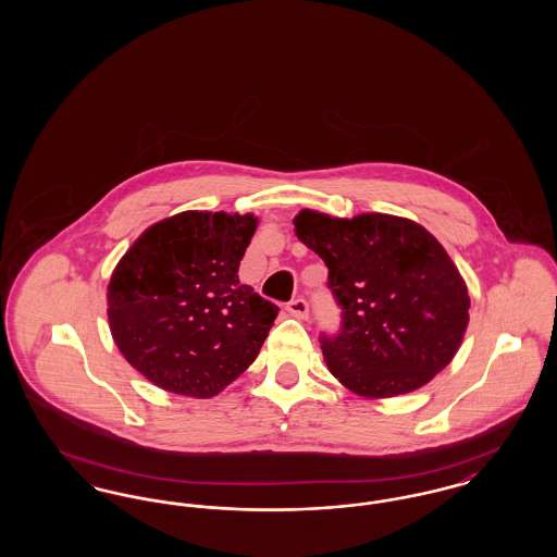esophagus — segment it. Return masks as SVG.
<instances>
[{
  "instance_id": "1",
  "label": "esophagus",
  "mask_w": 557,
  "mask_h": 557,
  "mask_svg": "<svg viewBox=\"0 0 557 557\" xmlns=\"http://www.w3.org/2000/svg\"><path fill=\"white\" fill-rule=\"evenodd\" d=\"M286 309H288V313H290L292 318H309V305H307V300H302V298L292 300V302H288V307H286Z\"/></svg>"
}]
</instances>
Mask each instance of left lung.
<instances>
[{
    "mask_svg": "<svg viewBox=\"0 0 557 557\" xmlns=\"http://www.w3.org/2000/svg\"><path fill=\"white\" fill-rule=\"evenodd\" d=\"M294 234L321 257L343 307L341 334L321 336V348L345 388L398 397L449 366L470 323V294L425 227L384 212L343 219L302 209Z\"/></svg>",
    "mask_w": 557,
    "mask_h": 557,
    "instance_id": "8db88e82",
    "label": "left lung"
}]
</instances>
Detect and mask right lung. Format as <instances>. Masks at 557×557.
I'll use <instances>...</instances> for the list:
<instances>
[{
    "label": "right lung",
    "instance_id": "add662e5",
    "mask_svg": "<svg viewBox=\"0 0 557 557\" xmlns=\"http://www.w3.org/2000/svg\"><path fill=\"white\" fill-rule=\"evenodd\" d=\"M257 225L252 212H177L150 225L114 267L112 341L154 386L216 397L257 359L280 311L239 284Z\"/></svg>",
    "mask_w": 557,
    "mask_h": 557
}]
</instances>
